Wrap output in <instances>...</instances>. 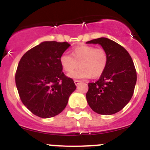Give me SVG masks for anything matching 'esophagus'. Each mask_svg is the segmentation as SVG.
Returning <instances> with one entry per match:
<instances>
[{
	"label": "esophagus",
	"instance_id": "esophagus-1",
	"mask_svg": "<svg viewBox=\"0 0 150 150\" xmlns=\"http://www.w3.org/2000/svg\"><path fill=\"white\" fill-rule=\"evenodd\" d=\"M74 83H75V85H76V86H77V85L79 84V83H80V81H79V80H77V79H74Z\"/></svg>",
	"mask_w": 150,
	"mask_h": 150
}]
</instances>
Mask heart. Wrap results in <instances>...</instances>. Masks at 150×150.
Masks as SVG:
<instances>
[{
  "label": "heart",
  "instance_id": "1",
  "mask_svg": "<svg viewBox=\"0 0 150 150\" xmlns=\"http://www.w3.org/2000/svg\"><path fill=\"white\" fill-rule=\"evenodd\" d=\"M60 63L67 72H70L79 66L81 67L68 74L72 79H85L91 76L101 75L107 64V55L105 50L94 46L82 45L73 50L72 55L64 52L60 57Z\"/></svg>",
  "mask_w": 150,
  "mask_h": 150
}]
</instances>
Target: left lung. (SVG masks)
Segmentation results:
<instances>
[{
    "mask_svg": "<svg viewBox=\"0 0 150 150\" xmlns=\"http://www.w3.org/2000/svg\"><path fill=\"white\" fill-rule=\"evenodd\" d=\"M86 43L100 45L107 55V67L98 80L88 84L87 102L98 114H114L124 108L133 95L137 73L132 57L124 47L108 38Z\"/></svg>",
    "mask_w": 150,
    "mask_h": 150,
    "instance_id": "obj_1",
    "label": "left lung"
}]
</instances>
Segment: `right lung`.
Listing matches in <instances>:
<instances>
[{
    "instance_id": "1",
    "label": "right lung",
    "mask_w": 150,
    "mask_h": 150,
    "mask_svg": "<svg viewBox=\"0 0 150 150\" xmlns=\"http://www.w3.org/2000/svg\"><path fill=\"white\" fill-rule=\"evenodd\" d=\"M71 45L44 41L22 57L16 85L23 104L41 118L53 117L64 110L76 89L71 78L62 72L60 57Z\"/></svg>"
}]
</instances>
